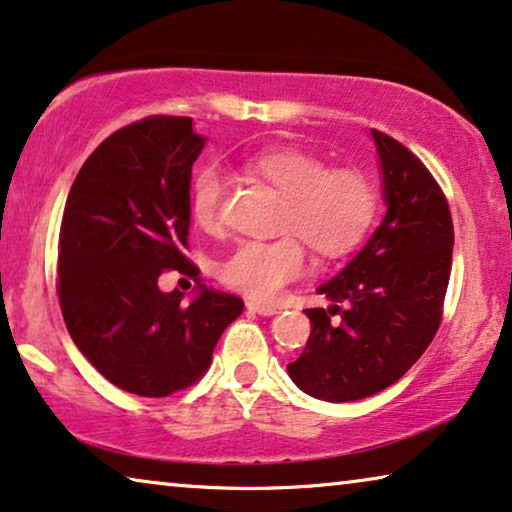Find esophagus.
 <instances>
[{"mask_svg": "<svg viewBox=\"0 0 512 512\" xmlns=\"http://www.w3.org/2000/svg\"><path fill=\"white\" fill-rule=\"evenodd\" d=\"M247 309L254 311V314H261V316H274V314H277V307L261 305V302H247Z\"/></svg>", "mask_w": 512, "mask_h": 512, "instance_id": "obj_1", "label": "esophagus"}]
</instances>
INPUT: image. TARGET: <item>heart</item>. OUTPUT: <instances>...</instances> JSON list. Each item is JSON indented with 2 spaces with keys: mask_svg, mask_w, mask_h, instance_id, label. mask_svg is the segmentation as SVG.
<instances>
[{
  "mask_svg": "<svg viewBox=\"0 0 512 512\" xmlns=\"http://www.w3.org/2000/svg\"><path fill=\"white\" fill-rule=\"evenodd\" d=\"M242 170L284 196L281 228L311 251L337 258L365 238L376 212L372 180L355 168H325L323 159L298 147H270L249 154ZM224 180L217 168L198 170L191 184V217L205 231L219 226ZM240 242L219 263V279L254 300H272L307 268V254L293 238Z\"/></svg>",
  "mask_w": 512,
  "mask_h": 512,
  "instance_id": "heart-1",
  "label": "heart"
}]
</instances>
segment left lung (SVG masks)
Instances as JSON below:
<instances>
[{
  "instance_id": "1",
  "label": "left lung",
  "mask_w": 512,
  "mask_h": 512,
  "mask_svg": "<svg viewBox=\"0 0 512 512\" xmlns=\"http://www.w3.org/2000/svg\"><path fill=\"white\" fill-rule=\"evenodd\" d=\"M369 136L385 214L358 254L316 288L330 307L305 311L311 335L288 365L293 383L323 402L365 399L409 372L439 330L453 265V219L439 184L395 138L376 129ZM335 313L340 321L330 322Z\"/></svg>"
}]
</instances>
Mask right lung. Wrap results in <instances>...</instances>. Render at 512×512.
Returning <instances> with one entry per match:
<instances>
[{
    "label": "right lung",
    "instance_id": "obj_1",
    "mask_svg": "<svg viewBox=\"0 0 512 512\" xmlns=\"http://www.w3.org/2000/svg\"><path fill=\"white\" fill-rule=\"evenodd\" d=\"M207 138L189 117H147L90 154L59 231V305L66 330L106 379L140 397L187 388L210 367L244 302L198 284L164 293V270L198 274L182 254L191 166Z\"/></svg>",
    "mask_w": 512,
    "mask_h": 512
}]
</instances>
